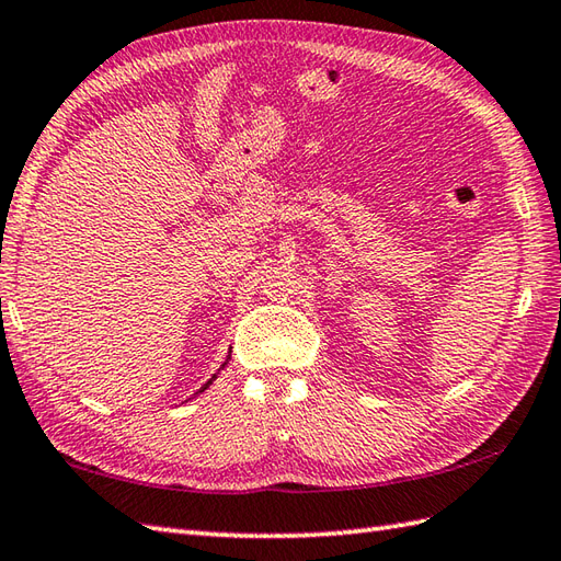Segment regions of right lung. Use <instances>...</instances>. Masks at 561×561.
Instances as JSON below:
<instances>
[{"label": "right lung", "instance_id": "1", "mask_svg": "<svg viewBox=\"0 0 561 561\" xmlns=\"http://www.w3.org/2000/svg\"><path fill=\"white\" fill-rule=\"evenodd\" d=\"M229 359H231V352H229ZM229 359H226V362H229ZM226 362H224V366H226ZM224 366H221V368H224ZM214 378H217V374H214V376H211V378L207 380V383H205V386H202V388H199L197 392H205V390H207V388L211 386V380H214Z\"/></svg>", "mask_w": 561, "mask_h": 561}]
</instances>
